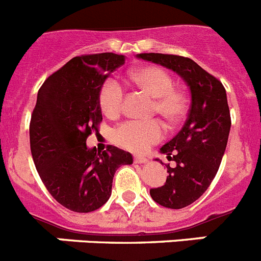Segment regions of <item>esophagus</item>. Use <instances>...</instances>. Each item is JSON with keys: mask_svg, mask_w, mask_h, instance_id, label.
Returning <instances> with one entry per match:
<instances>
[{"mask_svg": "<svg viewBox=\"0 0 261 261\" xmlns=\"http://www.w3.org/2000/svg\"><path fill=\"white\" fill-rule=\"evenodd\" d=\"M135 162H136V163H140V165H142V163H147V162H149V159L145 158V156L136 155V156H135Z\"/></svg>", "mask_w": 261, "mask_h": 261, "instance_id": "obj_1", "label": "esophagus"}]
</instances>
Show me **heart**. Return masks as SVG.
<instances>
[{"label": "heart", "instance_id": "1", "mask_svg": "<svg viewBox=\"0 0 261 261\" xmlns=\"http://www.w3.org/2000/svg\"><path fill=\"white\" fill-rule=\"evenodd\" d=\"M129 77L136 86L155 98L154 111L162 115L168 123L180 121L187 111V99L181 91L174 89V80L167 71L158 66H144L130 71ZM99 102L107 116L119 115L124 102L123 85L114 77L106 80L99 93ZM165 135L166 128L159 120H128L114 129L112 138L128 150L145 153Z\"/></svg>", "mask_w": 261, "mask_h": 261}]
</instances>
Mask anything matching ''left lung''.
Instances as JSON below:
<instances>
[{
	"label": "left lung",
	"mask_w": 261,
	"mask_h": 261,
	"mask_svg": "<svg viewBox=\"0 0 261 261\" xmlns=\"http://www.w3.org/2000/svg\"><path fill=\"white\" fill-rule=\"evenodd\" d=\"M137 57L171 69L190 87L191 107L186 124L161 147V153L176 166H168L162 187L150 190L151 199L165 208H186L208 190L225 154L231 126L226 90L188 57L163 53H140Z\"/></svg>",
	"instance_id": "left-lung-1"
}]
</instances>
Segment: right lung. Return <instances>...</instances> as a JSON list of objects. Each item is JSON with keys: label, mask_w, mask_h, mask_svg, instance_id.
<instances>
[{"label": "right lung", "mask_w": 261, "mask_h": 261, "mask_svg": "<svg viewBox=\"0 0 261 261\" xmlns=\"http://www.w3.org/2000/svg\"><path fill=\"white\" fill-rule=\"evenodd\" d=\"M125 56L99 53L66 62L41 85L30 123V146L39 176L57 202L89 213L108 201L117 168L133 156L119 147L102 153L86 140L102 121L99 93Z\"/></svg>", "instance_id": "right-lung-1"}]
</instances>
